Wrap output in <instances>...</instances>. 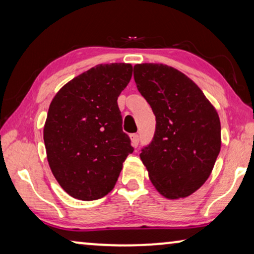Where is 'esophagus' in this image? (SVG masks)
<instances>
[{"label":"esophagus","mask_w":254,"mask_h":254,"mask_svg":"<svg viewBox=\"0 0 254 254\" xmlns=\"http://www.w3.org/2000/svg\"><path fill=\"white\" fill-rule=\"evenodd\" d=\"M131 144L133 147H138V144H139V135L137 133H133L131 134Z\"/></svg>","instance_id":"1"}]
</instances>
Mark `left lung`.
Wrapping results in <instances>:
<instances>
[{"label": "left lung", "instance_id": "obj_1", "mask_svg": "<svg viewBox=\"0 0 254 254\" xmlns=\"http://www.w3.org/2000/svg\"><path fill=\"white\" fill-rule=\"evenodd\" d=\"M138 91L156 119L154 138L140 159L164 198H187L203 185L221 149L219 114L198 85L160 63L135 64Z\"/></svg>", "mask_w": 254, "mask_h": 254}]
</instances>
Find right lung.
<instances>
[{"label":"right lung","mask_w":254,"mask_h":254,"mask_svg":"<svg viewBox=\"0 0 254 254\" xmlns=\"http://www.w3.org/2000/svg\"><path fill=\"white\" fill-rule=\"evenodd\" d=\"M131 77V64H99L52 100L44 127L46 153L56 181L72 198L91 201L108 194L133 152L117 106Z\"/></svg>","instance_id":"1"}]
</instances>
